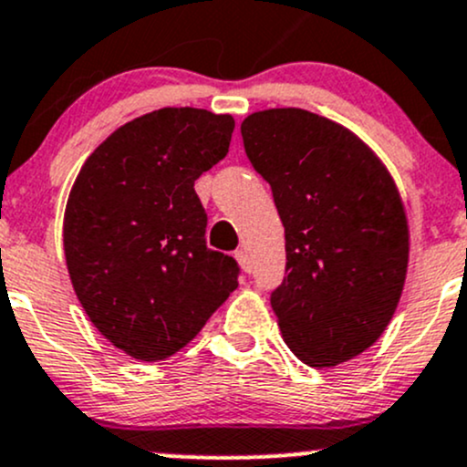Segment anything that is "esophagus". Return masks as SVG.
I'll use <instances>...</instances> for the list:
<instances>
[{
  "label": "esophagus",
  "instance_id": "esophagus-1",
  "mask_svg": "<svg viewBox=\"0 0 467 467\" xmlns=\"http://www.w3.org/2000/svg\"><path fill=\"white\" fill-rule=\"evenodd\" d=\"M234 259L239 261V265H242L244 273H250V270H253V264H250V257L245 250H237V253H234Z\"/></svg>",
  "mask_w": 467,
  "mask_h": 467
}]
</instances>
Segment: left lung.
Returning a JSON list of instances; mask_svg holds the SVG:
<instances>
[{
	"mask_svg": "<svg viewBox=\"0 0 467 467\" xmlns=\"http://www.w3.org/2000/svg\"><path fill=\"white\" fill-rule=\"evenodd\" d=\"M242 137L285 228V276L270 295L281 337L308 366H339L383 335L401 296L410 233L397 186L355 132L315 112H253Z\"/></svg>",
	"mask_w": 467,
	"mask_h": 467,
	"instance_id": "left-lung-1",
	"label": "left lung"
}]
</instances>
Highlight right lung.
<instances>
[{"instance_id": "add662e5", "label": "right lung", "mask_w": 467, "mask_h": 467, "mask_svg": "<svg viewBox=\"0 0 467 467\" xmlns=\"http://www.w3.org/2000/svg\"><path fill=\"white\" fill-rule=\"evenodd\" d=\"M234 119L161 109L128 121L86 159L64 214L70 281L112 346L161 361L199 335L239 285L206 245L194 182L228 155Z\"/></svg>"}]
</instances>
